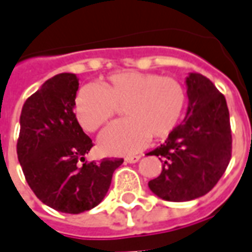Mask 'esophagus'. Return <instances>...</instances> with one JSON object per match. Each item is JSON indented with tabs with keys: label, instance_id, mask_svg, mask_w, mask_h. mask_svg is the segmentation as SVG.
Listing matches in <instances>:
<instances>
[{
	"label": "esophagus",
	"instance_id": "esophagus-1",
	"mask_svg": "<svg viewBox=\"0 0 252 252\" xmlns=\"http://www.w3.org/2000/svg\"><path fill=\"white\" fill-rule=\"evenodd\" d=\"M139 159H140V155H133V157H126V162L128 163H136L139 162Z\"/></svg>",
	"mask_w": 252,
	"mask_h": 252
}]
</instances>
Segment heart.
Segmentation results:
<instances>
[{"instance_id":"heart-1","label":"heart","mask_w":252,"mask_h":252,"mask_svg":"<svg viewBox=\"0 0 252 252\" xmlns=\"http://www.w3.org/2000/svg\"><path fill=\"white\" fill-rule=\"evenodd\" d=\"M123 106L126 119L110 124L98 137L99 150L112 155L136 153L148 139L160 140L174 131L186 108V92L173 77L119 71L101 86L85 85L74 99V113L83 129L94 132Z\"/></svg>"}]
</instances>
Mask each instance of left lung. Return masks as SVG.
<instances>
[{
  "instance_id": "1",
  "label": "left lung",
  "mask_w": 252,
  "mask_h": 252,
  "mask_svg": "<svg viewBox=\"0 0 252 252\" xmlns=\"http://www.w3.org/2000/svg\"><path fill=\"white\" fill-rule=\"evenodd\" d=\"M186 89L185 120L163 144L148 153L162 162V173L148 182V188L159 198L173 202L194 200L213 189L232 151L225 97L198 72H190Z\"/></svg>"
}]
</instances>
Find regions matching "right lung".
Segmentation results:
<instances>
[{"label": "right lung", "instance_id": "right-lung-1", "mask_svg": "<svg viewBox=\"0 0 252 252\" xmlns=\"http://www.w3.org/2000/svg\"><path fill=\"white\" fill-rule=\"evenodd\" d=\"M78 81L71 72L58 74L25 101L17 142L19 162L36 197L55 211L72 215L90 211L104 200L112 175L124 162H85L93 143L74 115Z\"/></svg>", "mask_w": 252, "mask_h": 252}]
</instances>
